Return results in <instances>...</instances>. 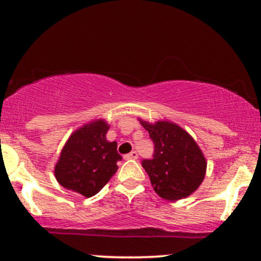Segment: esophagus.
Returning a JSON list of instances; mask_svg holds the SVG:
<instances>
[{
	"label": "esophagus",
	"instance_id": "1",
	"mask_svg": "<svg viewBox=\"0 0 261 261\" xmlns=\"http://www.w3.org/2000/svg\"><path fill=\"white\" fill-rule=\"evenodd\" d=\"M124 158L125 160H137V158H139V154H137L136 151H133V152H130V153L125 154Z\"/></svg>",
	"mask_w": 261,
	"mask_h": 261
}]
</instances>
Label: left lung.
Instances as JSON below:
<instances>
[{"instance_id":"8db88e82","label":"left lung","mask_w":261,"mask_h":261,"mask_svg":"<svg viewBox=\"0 0 261 261\" xmlns=\"http://www.w3.org/2000/svg\"><path fill=\"white\" fill-rule=\"evenodd\" d=\"M154 143L152 160L142 167L152 187L162 199L176 201L197 190L205 178V155L191 135L172 121L158 120L154 124L139 119Z\"/></svg>"}]
</instances>
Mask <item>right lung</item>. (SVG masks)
I'll return each instance as SVG.
<instances>
[{
  "label": "right lung",
  "mask_w": 261,
  "mask_h": 261,
  "mask_svg": "<svg viewBox=\"0 0 261 261\" xmlns=\"http://www.w3.org/2000/svg\"><path fill=\"white\" fill-rule=\"evenodd\" d=\"M109 124L103 119L87 122L71 134L55 164L60 185L86 197L94 196L118 170V143L109 142Z\"/></svg>",
  "instance_id": "add662e5"
}]
</instances>
